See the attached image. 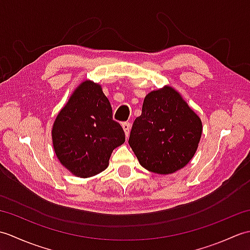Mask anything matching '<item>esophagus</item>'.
<instances>
[{"mask_svg":"<svg viewBox=\"0 0 250 250\" xmlns=\"http://www.w3.org/2000/svg\"><path fill=\"white\" fill-rule=\"evenodd\" d=\"M122 128H124V130H125V136H126V137H129V135H130V129H131V125H130V122H129V121L124 122V124H122Z\"/></svg>","mask_w":250,"mask_h":250,"instance_id":"1","label":"esophagus"}]
</instances>
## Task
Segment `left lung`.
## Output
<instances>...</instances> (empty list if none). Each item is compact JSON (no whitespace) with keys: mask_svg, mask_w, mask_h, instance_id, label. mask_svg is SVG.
<instances>
[{"mask_svg":"<svg viewBox=\"0 0 250 250\" xmlns=\"http://www.w3.org/2000/svg\"><path fill=\"white\" fill-rule=\"evenodd\" d=\"M202 122L171 87L148 93L142 114L132 125L129 145L141 166L157 174H172L193 158Z\"/></svg>","mask_w":250,"mask_h":250,"instance_id":"8db88e82","label":"left lung"}]
</instances>
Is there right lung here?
<instances>
[{
    "mask_svg": "<svg viewBox=\"0 0 250 250\" xmlns=\"http://www.w3.org/2000/svg\"><path fill=\"white\" fill-rule=\"evenodd\" d=\"M56 155L78 177H91L108 167L111 152L125 141L100 84L83 82L58 114L52 126Z\"/></svg>",
    "mask_w": 250,
    "mask_h": 250,
    "instance_id": "obj_1",
    "label": "right lung"
}]
</instances>
